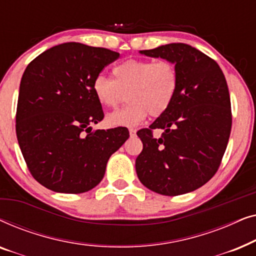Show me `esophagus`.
<instances>
[{
  "mask_svg": "<svg viewBox=\"0 0 256 256\" xmlns=\"http://www.w3.org/2000/svg\"><path fill=\"white\" fill-rule=\"evenodd\" d=\"M129 134H130V136H135L136 135V129H134V128L129 129Z\"/></svg>",
  "mask_w": 256,
  "mask_h": 256,
  "instance_id": "esophagus-1",
  "label": "esophagus"
}]
</instances>
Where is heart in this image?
I'll list each match as a JSON object with an SVG mask.
<instances>
[{
    "label": "heart",
    "mask_w": 256,
    "mask_h": 256,
    "mask_svg": "<svg viewBox=\"0 0 256 256\" xmlns=\"http://www.w3.org/2000/svg\"><path fill=\"white\" fill-rule=\"evenodd\" d=\"M113 79L98 76L93 80L94 96L104 107L115 108L128 96L127 107L108 114L112 127H134L148 114L158 118L169 110L177 96L180 76L174 62L152 59H129L115 66Z\"/></svg>",
    "instance_id": "heart-1"
}]
</instances>
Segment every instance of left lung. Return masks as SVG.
<instances>
[{
  "label": "left lung",
  "instance_id": "obj_1",
  "mask_svg": "<svg viewBox=\"0 0 256 256\" xmlns=\"http://www.w3.org/2000/svg\"><path fill=\"white\" fill-rule=\"evenodd\" d=\"M141 54L174 62L180 87L169 110L138 132L143 149L136 174L160 194L194 191L214 176L228 143L232 110L225 76L216 60L188 44H166ZM154 128L164 130L160 139L153 138Z\"/></svg>",
  "mask_w": 256,
  "mask_h": 256
}]
</instances>
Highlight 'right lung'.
Returning a JSON list of instances; mask_svg holds the SVG:
<instances>
[{
  "instance_id": "1",
  "label": "right lung",
  "mask_w": 256,
  "mask_h": 256,
  "mask_svg": "<svg viewBox=\"0 0 256 256\" xmlns=\"http://www.w3.org/2000/svg\"><path fill=\"white\" fill-rule=\"evenodd\" d=\"M118 57L108 48L71 42L48 48L26 66L16 135L30 174L48 190L90 191L104 178L112 154L128 140L126 127H90L104 116L93 80Z\"/></svg>"
}]
</instances>
